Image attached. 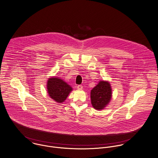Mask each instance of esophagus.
<instances>
[{"label":"esophagus","instance_id":"34e87169","mask_svg":"<svg viewBox=\"0 0 158 158\" xmlns=\"http://www.w3.org/2000/svg\"><path fill=\"white\" fill-rule=\"evenodd\" d=\"M77 88L78 90H82V89H83V87H82V85H78L77 87Z\"/></svg>","mask_w":158,"mask_h":158}]
</instances>
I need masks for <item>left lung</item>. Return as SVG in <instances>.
Returning <instances> with one entry per match:
<instances>
[{"mask_svg":"<svg viewBox=\"0 0 158 158\" xmlns=\"http://www.w3.org/2000/svg\"><path fill=\"white\" fill-rule=\"evenodd\" d=\"M111 88L108 82L100 81L90 92L91 103L96 110H103L111 98Z\"/></svg>","mask_w":158,"mask_h":158,"instance_id":"1","label":"left lung"}]
</instances>
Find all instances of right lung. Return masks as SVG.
Instances as JSON below:
<instances>
[{
    "mask_svg": "<svg viewBox=\"0 0 158 158\" xmlns=\"http://www.w3.org/2000/svg\"><path fill=\"white\" fill-rule=\"evenodd\" d=\"M47 87L49 96L58 103L64 102L73 90L70 85L58 77L50 78Z\"/></svg>",
    "mask_w": 158,
    "mask_h": 158,
    "instance_id": "right-lung-1",
    "label": "right lung"
}]
</instances>
